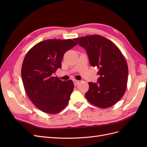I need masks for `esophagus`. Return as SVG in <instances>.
<instances>
[{
    "mask_svg": "<svg viewBox=\"0 0 147 147\" xmlns=\"http://www.w3.org/2000/svg\"><path fill=\"white\" fill-rule=\"evenodd\" d=\"M73 82H74V84H75V86L77 85V84H78L79 83V82H80V81L77 80H74Z\"/></svg>",
    "mask_w": 147,
    "mask_h": 147,
    "instance_id": "obj_1",
    "label": "esophagus"
}]
</instances>
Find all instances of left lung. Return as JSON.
Here are the masks:
<instances>
[{
  "label": "left lung",
  "mask_w": 147,
  "mask_h": 147,
  "mask_svg": "<svg viewBox=\"0 0 147 147\" xmlns=\"http://www.w3.org/2000/svg\"><path fill=\"white\" fill-rule=\"evenodd\" d=\"M86 49L91 66L99 68L98 82H89L85 94L91 104L102 109L115 105L127 88L128 67L119 49L110 40L99 35L74 39Z\"/></svg>",
  "instance_id": "obj_1"
}]
</instances>
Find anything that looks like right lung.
Segmentation results:
<instances>
[{"label":"right lung","instance_id":"right-lung-1","mask_svg":"<svg viewBox=\"0 0 147 147\" xmlns=\"http://www.w3.org/2000/svg\"><path fill=\"white\" fill-rule=\"evenodd\" d=\"M77 45L72 39H48L26 53L22 64V80L29 98L42 112L56 114L67 105L74 83L71 80L61 81L53 74L61 68L64 53Z\"/></svg>","mask_w":147,"mask_h":147}]
</instances>
